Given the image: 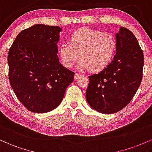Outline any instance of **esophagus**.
<instances>
[{"label":"esophagus","mask_w":152,"mask_h":152,"mask_svg":"<svg viewBox=\"0 0 152 152\" xmlns=\"http://www.w3.org/2000/svg\"><path fill=\"white\" fill-rule=\"evenodd\" d=\"M80 76H81L80 74H78V73H75V76H74V79L75 80H77L78 78H79Z\"/></svg>","instance_id":"34e87169"}]
</instances>
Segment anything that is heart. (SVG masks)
<instances>
[{
    "instance_id": "b5f03b06",
    "label": "heart",
    "mask_w": 152,
    "mask_h": 152,
    "mask_svg": "<svg viewBox=\"0 0 152 152\" xmlns=\"http://www.w3.org/2000/svg\"><path fill=\"white\" fill-rule=\"evenodd\" d=\"M69 42H63L59 47V55L62 64L72 67L80 54L77 67L100 71L113 59L116 51V40L113 35L88 28L76 30L70 35Z\"/></svg>"
}]
</instances>
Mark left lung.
Masks as SVG:
<instances>
[{
  "mask_svg": "<svg viewBox=\"0 0 152 152\" xmlns=\"http://www.w3.org/2000/svg\"><path fill=\"white\" fill-rule=\"evenodd\" d=\"M115 37L113 60L98 74L88 77L86 100L101 113H115L125 108L142 80L144 54L136 37L124 27H121Z\"/></svg>",
  "mask_w": 152,
  "mask_h": 152,
  "instance_id": "obj_1",
  "label": "left lung"
}]
</instances>
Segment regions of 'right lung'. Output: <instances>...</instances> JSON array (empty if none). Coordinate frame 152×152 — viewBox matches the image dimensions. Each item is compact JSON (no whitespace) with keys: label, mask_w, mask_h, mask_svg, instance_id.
<instances>
[{"label":"right lung","mask_w":152,"mask_h":152,"mask_svg":"<svg viewBox=\"0 0 152 152\" xmlns=\"http://www.w3.org/2000/svg\"><path fill=\"white\" fill-rule=\"evenodd\" d=\"M62 28L36 24L21 31L8 54V78L19 101L30 111L44 113L60 104L74 80L72 71L57 56Z\"/></svg>","instance_id":"obj_1"}]
</instances>
